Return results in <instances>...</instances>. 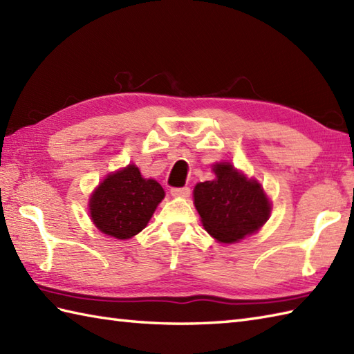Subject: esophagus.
<instances>
[{
  "label": "esophagus",
  "instance_id": "34e87169",
  "mask_svg": "<svg viewBox=\"0 0 354 354\" xmlns=\"http://www.w3.org/2000/svg\"><path fill=\"white\" fill-rule=\"evenodd\" d=\"M170 193L175 198H187L190 194V189L189 187H175V189L170 190Z\"/></svg>",
  "mask_w": 354,
  "mask_h": 354
}]
</instances>
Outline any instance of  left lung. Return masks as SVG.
<instances>
[{
    "label": "left lung",
    "instance_id": "1",
    "mask_svg": "<svg viewBox=\"0 0 354 354\" xmlns=\"http://www.w3.org/2000/svg\"><path fill=\"white\" fill-rule=\"evenodd\" d=\"M213 181L194 187V205L209 236L232 243L259 231L270 214L260 184L248 179L230 162L216 164Z\"/></svg>",
    "mask_w": 354,
    "mask_h": 354
}]
</instances>
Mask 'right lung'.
Instances as JSON below:
<instances>
[{"label": "right lung", "instance_id": "1", "mask_svg": "<svg viewBox=\"0 0 354 354\" xmlns=\"http://www.w3.org/2000/svg\"><path fill=\"white\" fill-rule=\"evenodd\" d=\"M162 198V187L155 179L142 178L131 164L106 176L89 199V212L104 234L131 239L146 227Z\"/></svg>", "mask_w": 354, "mask_h": 354}]
</instances>
